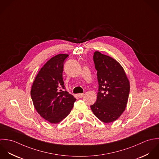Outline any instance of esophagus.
Segmentation results:
<instances>
[{
    "mask_svg": "<svg viewBox=\"0 0 159 159\" xmlns=\"http://www.w3.org/2000/svg\"><path fill=\"white\" fill-rule=\"evenodd\" d=\"M84 96V93H78V97L80 98H82Z\"/></svg>",
    "mask_w": 159,
    "mask_h": 159,
    "instance_id": "34e87169",
    "label": "esophagus"
}]
</instances>
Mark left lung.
<instances>
[{
    "label": "left lung",
    "mask_w": 159,
    "mask_h": 159,
    "mask_svg": "<svg viewBox=\"0 0 159 159\" xmlns=\"http://www.w3.org/2000/svg\"><path fill=\"white\" fill-rule=\"evenodd\" d=\"M98 90L92 112L101 121L112 122L124 111L130 84L122 67L112 57L95 51L93 56Z\"/></svg>",
    "instance_id": "1"
}]
</instances>
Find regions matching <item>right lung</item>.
I'll use <instances>...</instances> for the list:
<instances>
[{
    "label": "right lung",
    "mask_w": 159,
    "mask_h": 159,
    "mask_svg": "<svg viewBox=\"0 0 159 159\" xmlns=\"http://www.w3.org/2000/svg\"><path fill=\"white\" fill-rule=\"evenodd\" d=\"M68 54H58L49 59L37 74L32 86L31 98L38 113L52 124L66 117L76 98L66 91L62 78Z\"/></svg>",
    "instance_id": "right-lung-1"
}]
</instances>
